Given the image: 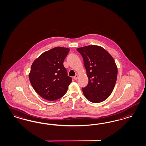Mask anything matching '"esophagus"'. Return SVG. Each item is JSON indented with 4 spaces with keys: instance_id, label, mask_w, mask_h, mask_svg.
Listing matches in <instances>:
<instances>
[{
    "instance_id": "34e87169",
    "label": "esophagus",
    "mask_w": 146,
    "mask_h": 146,
    "mask_svg": "<svg viewBox=\"0 0 146 146\" xmlns=\"http://www.w3.org/2000/svg\"><path fill=\"white\" fill-rule=\"evenodd\" d=\"M78 76H79L78 75L76 74V76H74V78H74V80H77V79H78Z\"/></svg>"
}]
</instances>
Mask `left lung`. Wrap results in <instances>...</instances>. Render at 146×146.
<instances>
[{
	"label": "left lung",
	"instance_id": "1",
	"mask_svg": "<svg viewBox=\"0 0 146 146\" xmlns=\"http://www.w3.org/2000/svg\"><path fill=\"white\" fill-rule=\"evenodd\" d=\"M82 55L88 84L82 88L86 98L92 102L99 103L111 95L115 85L117 69L115 61L105 49L98 46L77 48Z\"/></svg>",
	"mask_w": 146,
	"mask_h": 146
}]
</instances>
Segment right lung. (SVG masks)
<instances>
[{"instance_id":"right-lung-1","label":"right lung","mask_w":146,"mask_h":146,"mask_svg":"<svg viewBox=\"0 0 146 146\" xmlns=\"http://www.w3.org/2000/svg\"><path fill=\"white\" fill-rule=\"evenodd\" d=\"M69 51L68 48H53L40 55L31 66V84L46 100H56L62 97L72 81L63 65Z\"/></svg>"}]
</instances>
